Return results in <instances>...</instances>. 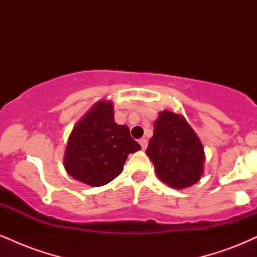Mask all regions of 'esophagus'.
I'll return each mask as SVG.
<instances>
[{"instance_id": "obj_1", "label": "esophagus", "mask_w": 257, "mask_h": 257, "mask_svg": "<svg viewBox=\"0 0 257 257\" xmlns=\"http://www.w3.org/2000/svg\"><path fill=\"white\" fill-rule=\"evenodd\" d=\"M139 144H140L141 149L145 150L147 147V144H149V141H147V139H145V138H141L140 140H139Z\"/></svg>"}]
</instances>
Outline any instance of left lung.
Returning <instances> with one entry per match:
<instances>
[{"label":"left lung","mask_w":257,"mask_h":257,"mask_svg":"<svg viewBox=\"0 0 257 257\" xmlns=\"http://www.w3.org/2000/svg\"><path fill=\"white\" fill-rule=\"evenodd\" d=\"M146 153L158 178L170 187H188L203 174L202 143L184 117L172 111L161 112Z\"/></svg>","instance_id":"1"}]
</instances>
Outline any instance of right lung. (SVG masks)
Returning a JSON list of instances; mask_svg holds the SVG:
<instances>
[{"instance_id":"add662e5","label":"right lung","mask_w":257,"mask_h":257,"mask_svg":"<svg viewBox=\"0 0 257 257\" xmlns=\"http://www.w3.org/2000/svg\"><path fill=\"white\" fill-rule=\"evenodd\" d=\"M140 149L128 126L114 122L112 102L99 101L73 128L64 166L73 179L99 187L117 178L129 153Z\"/></svg>"}]
</instances>
